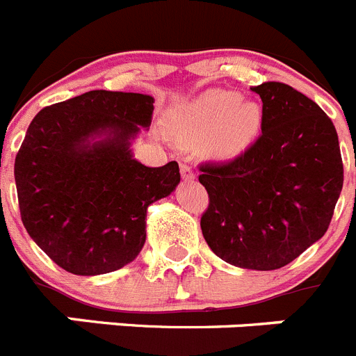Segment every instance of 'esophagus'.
<instances>
[{
  "label": "esophagus",
  "instance_id": "1",
  "mask_svg": "<svg viewBox=\"0 0 356 356\" xmlns=\"http://www.w3.org/2000/svg\"><path fill=\"white\" fill-rule=\"evenodd\" d=\"M180 171H181V178H184V180H193L194 178L193 168H191L187 162H180Z\"/></svg>",
  "mask_w": 356,
  "mask_h": 356
}]
</instances>
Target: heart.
Returning <instances> with one entry per match:
<instances>
[{
	"label": "heart",
	"mask_w": 356,
	"mask_h": 356,
	"mask_svg": "<svg viewBox=\"0 0 356 356\" xmlns=\"http://www.w3.org/2000/svg\"><path fill=\"white\" fill-rule=\"evenodd\" d=\"M262 108L242 103V96L229 90H212L201 96L185 115V131L193 139H209L219 156H235L260 134Z\"/></svg>",
	"instance_id": "1"
}]
</instances>
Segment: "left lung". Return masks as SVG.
I'll list each match as a JSON object with an SVG mask.
<instances>
[{
  "instance_id": "1",
  "label": "left lung",
  "mask_w": 356,
  "mask_h": 356,
  "mask_svg": "<svg viewBox=\"0 0 356 356\" xmlns=\"http://www.w3.org/2000/svg\"><path fill=\"white\" fill-rule=\"evenodd\" d=\"M262 99V134L226 162H203L209 193L201 232L232 266L273 271L328 229L344 181L332 119L282 81L251 87Z\"/></svg>"
}]
</instances>
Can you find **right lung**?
Returning <instances> with one entry per match:
<instances>
[{
	"instance_id": "add662e5",
	"label": "right lung",
	"mask_w": 356,
	"mask_h": 356,
	"mask_svg": "<svg viewBox=\"0 0 356 356\" xmlns=\"http://www.w3.org/2000/svg\"><path fill=\"white\" fill-rule=\"evenodd\" d=\"M153 97L89 90L33 118L15 156L24 228L49 259L72 275L118 271L140 253L146 210L180 184L178 162L146 168L130 139L147 127ZM107 139L90 145L94 134Z\"/></svg>"
}]
</instances>
